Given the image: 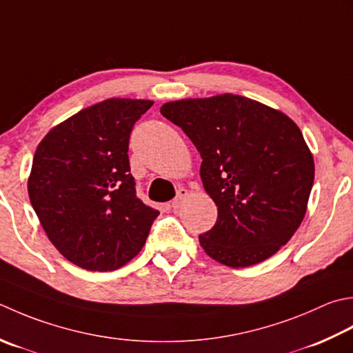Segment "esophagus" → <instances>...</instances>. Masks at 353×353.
<instances>
[{
    "instance_id": "34e87169",
    "label": "esophagus",
    "mask_w": 353,
    "mask_h": 353,
    "mask_svg": "<svg viewBox=\"0 0 353 353\" xmlns=\"http://www.w3.org/2000/svg\"><path fill=\"white\" fill-rule=\"evenodd\" d=\"M188 194H190V192H188V190H185V188H181V190H179L177 191V196H176V199L174 200H172V202H171V208H179V206H181L182 203H183V200L186 199V197H188Z\"/></svg>"
}]
</instances>
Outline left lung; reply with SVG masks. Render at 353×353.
<instances>
[{
	"instance_id": "obj_1",
	"label": "left lung",
	"mask_w": 353,
	"mask_h": 353,
	"mask_svg": "<svg viewBox=\"0 0 353 353\" xmlns=\"http://www.w3.org/2000/svg\"><path fill=\"white\" fill-rule=\"evenodd\" d=\"M161 113L202 156L200 179L217 222L200 234L219 263L246 268L280 251L299 230L312 190L314 157L280 110L240 94L165 102Z\"/></svg>"
}]
</instances>
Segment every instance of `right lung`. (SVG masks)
Masks as SVG:
<instances>
[{
    "label": "right lung",
    "mask_w": 353,
    "mask_h": 353,
    "mask_svg": "<svg viewBox=\"0 0 353 353\" xmlns=\"http://www.w3.org/2000/svg\"><path fill=\"white\" fill-rule=\"evenodd\" d=\"M148 99L110 98L54 125L34 151L27 191L53 246L87 271L133 260L159 211L136 197L128 141Z\"/></svg>",
    "instance_id": "add662e5"
}]
</instances>
